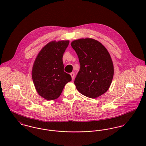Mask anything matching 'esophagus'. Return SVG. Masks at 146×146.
<instances>
[{
    "mask_svg": "<svg viewBox=\"0 0 146 146\" xmlns=\"http://www.w3.org/2000/svg\"><path fill=\"white\" fill-rule=\"evenodd\" d=\"M70 75H71V76L72 80H74V78H75V74H74V72H71V73L70 74Z\"/></svg>",
    "mask_w": 146,
    "mask_h": 146,
    "instance_id": "obj_1",
    "label": "esophagus"
}]
</instances>
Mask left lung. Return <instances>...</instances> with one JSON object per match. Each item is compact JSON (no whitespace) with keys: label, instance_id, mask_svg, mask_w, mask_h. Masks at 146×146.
Listing matches in <instances>:
<instances>
[{"label":"left lung","instance_id":"8db88e82","mask_svg":"<svg viewBox=\"0 0 146 146\" xmlns=\"http://www.w3.org/2000/svg\"><path fill=\"white\" fill-rule=\"evenodd\" d=\"M80 64L74 81L77 90L91 98H97L110 88L113 76V65L107 49L91 38L80 39L71 43Z\"/></svg>","mask_w":146,"mask_h":146}]
</instances>
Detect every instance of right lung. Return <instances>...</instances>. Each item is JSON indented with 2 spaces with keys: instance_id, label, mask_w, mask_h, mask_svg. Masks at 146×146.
I'll return each mask as SVG.
<instances>
[{
  "instance_id": "add662e5",
  "label": "right lung",
  "mask_w": 146,
  "mask_h": 146,
  "mask_svg": "<svg viewBox=\"0 0 146 146\" xmlns=\"http://www.w3.org/2000/svg\"><path fill=\"white\" fill-rule=\"evenodd\" d=\"M68 44V40L49 42L35 59L32 78L38 93L45 100L58 98L65 85L71 81V75L64 71L62 61Z\"/></svg>"
}]
</instances>
